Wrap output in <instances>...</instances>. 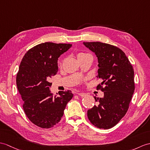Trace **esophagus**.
Wrapping results in <instances>:
<instances>
[{"instance_id":"obj_1","label":"esophagus","mask_w":150,"mask_h":150,"mask_svg":"<svg viewBox=\"0 0 150 150\" xmlns=\"http://www.w3.org/2000/svg\"><path fill=\"white\" fill-rule=\"evenodd\" d=\"M77 95L82 96V97H83V96H86L87 95V94L86 93H77Z\"/></svg>"}]
</instances>
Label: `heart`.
Instances as JSON below:
<instances>
[{"label": "heart", "mask_w": 150, "mask_h": 150, "mask_svg": "<svg viewBox=\"0 0 150 150\" xmlns=\"http://www.w3.org/2000/svg\"><path fill=\"white\" fill-rule=\"evenodd\" d=\"M83 54H80L79 55H83Z\"/></svg>", "instance_id": "obj_1"}]
</instances>
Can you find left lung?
<instances>
[{
  "mask_svg": "<svg viewBox=\"0 0 150 150\" xmlns=\"http://www.w3.org/2000/svg\"><path fill=\"white\" fill-rule=\"evenodd\" d=\"M83 44L98 59V77L102 82L97 89L104 93L103 98H95L97 103L88 110V119L97 128L109 129L117 124L128 109L135 89L134 69L119 48L97 41Z\"/></svg>",
  "mask_w": 150,
  "mask_h": 150,
  "instance_id": "obj_1",
  "label": "left lung"
}]
</instances>
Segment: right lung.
Wrapping results in <instances>:
<instances>
[{"mask_svg":"<svg viewBox=\"0 0 150 150\" xmlns=\"http://www.w3.org/2000/svg\"><path fill=\"white\" fill-rule=\"evenodd\" d=\"M71 44L47 42L36 45L24 55L16 75V85L22 96L23 110L36 126L49 128L60 121L71 91L51 93V76L57 74L58 58L71 48Z\"/></svg>","mask_w":150,"mask_h":150,"instance_id":"right-lung-1","label":"right lung"}]
</instances>
